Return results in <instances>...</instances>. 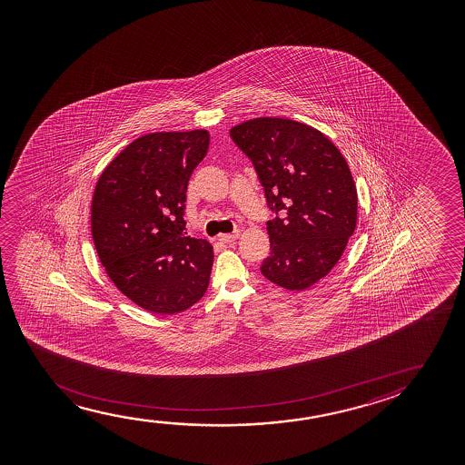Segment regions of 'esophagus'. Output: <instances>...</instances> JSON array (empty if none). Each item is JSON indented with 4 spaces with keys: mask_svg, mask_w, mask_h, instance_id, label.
Segmentation results:
<instances>
[{
    "mask_svg": "<svg viewBox=\"0 0 465 465\" xmlns=\"http://www.w3.org/2000/svg\"><path fill=\"white\" fill-rule=\"evenodd\" d=\"M238 235H240L238 232H233V233H225V235L219 236V242H227V244H229V242H235Z\"/></svg>",
    "mask_w": 465,
    "mask_h": 465,
    "instance_id": "1",
    "label": "esophagus"
}]
</instances>
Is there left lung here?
<instances>
[{"label":"left lung","mask_w":465,"mask_h":465,"mask_svg":"<svg viewBox=\"0 0 465 465\" xmlns=\"http://www.w3.org/2000/svg\"><path fill=\"white\" fill-rule=\"evenodd\" d=\"M230 138L252 162L272 211L262 274L289 291L312 286L335 267L356 229L346 160L318 130L280 117L242 122Z\"/></svg>","instance_id":"obj_1"}]
</instances>
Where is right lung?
Returning a JSON list of instances; mask_svg holds the SVG:
<instances>
[{
	"mask_svg": "<svg viewBox=\"0 0 465 465\" xmlns=\"http://www.w3.org/2000/svg\"><path fill=\"white\" fill-rule=\"evenodd\" d=\"M208 146L206 130L144 134L96 183V252L117 289L147 312H184L210 284L213 246L184 232L187 184Z\"/></svg>",
	"mask_w": 465,
	"mask_h": 465,
	"instance_id": "obj_1",
	"label": "right lung"
}]
</instances>
